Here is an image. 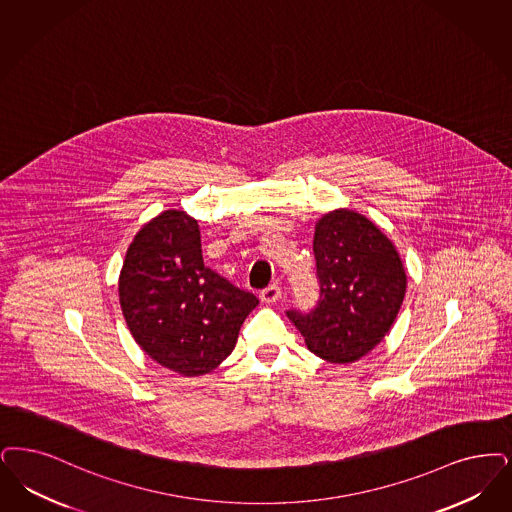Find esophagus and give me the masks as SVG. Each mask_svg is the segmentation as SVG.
Returning a JSON list of instances; mask_svg holds the SVG:
<instances>
[{
    "label": "esophagus",
    "instance_id": "esophagus-1",
    "mask_svg": "<svg viewBox=\"0 0 512 512\" xmlns=\"http://www.w3.org/2000/svg\"><path fill=\"white\" fill-rule=\"evenodd\" d=\"M280 299H282V289H280V286H276V284H270V286L265 287V289L261 291V301L266 303V305L276 303V301H280Z\"/></svg>",
    "mask_w": 512,
    "mask_h": 512
}]
</instances>
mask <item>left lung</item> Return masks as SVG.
Wrapping results in <instances>:
<instances>
[{
  "label": "left lung",
  "instance_id": "obj_1",
  "mask_svg": "<svg viewBox=\"0 0 512 512\" xmlns=\"http://www.w3.org/2000/svg\"><path fill=\"white\" fill-rule=\"evenodd\" d=\"M318 301L289 320L308 350L333 364H350L389 333L406 295V272L389 238L360 213L337 209L314 230Z\"/></svg>",
  "mask_w": 512,
  "mask_h": 512
}]
</instances>
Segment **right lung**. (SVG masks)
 <instances>
[{
	"instance_id": "1",
	"label": "right lung",
	"mask_w": 512,
	"mask_h": 512,
	"mask_svg": "<svg viewBox=\"0 0 512 512\" xmlns=\"http://www.w3.org/2000/svg\"><path fill=\"white\" fill-rule=\"evenodd\" d=\"M120 305L131 335L160 366L186 377L217 368L259 299L204 265L196 219L169 209L127 249Z\"/></svg>"
}]
</instances>
